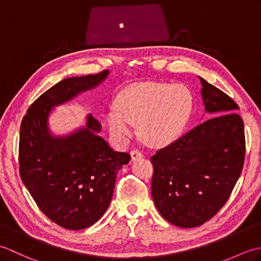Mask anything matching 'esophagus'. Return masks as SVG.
Instances as JSON below:
<instances>
[{
  "label": "esophagus",
  "mask_w": 261,
  "mask_h": 261,
  "mask_svg": "<svg viewBox=\"0 0 261 261\" xmlns=\"http://www.w3.org/2000/svg\"><path fill=\"white\" fill-rule=\"evenodd\" d=\"M142 157H143L142 152L139 151V150H137V149H136V150H132L131 151V159L134 160V162H135V160H138V159L142 158Z\"/></svg>",
  "instance_id": "obj_1"
}]
</instances>
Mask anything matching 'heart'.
Masks as SVG:
<instances>
[{
  "label": "heart",
  "instance_id": "obj_1",
  "mask_svg": "<svg viewBox=\"0 0 261 261\" xmlns=\"http://www.w3.org/2000/svg\"><path fill=\"white\" fill-rule=\"evenodd\" d=\"M191 108L192 95L184 85L141 83L120 93L107 121L111 134L120 141L129 138L130 124H134L143 141L159 146L178 136Z\"/></svg>",
  "mask_w": 261,
  "mask_h": 261
}]
</instances>
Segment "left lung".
Segmentation results:
<instances>
[{"label": "left lung", "mask_w": 261, "mask_h": 261, "mask_svg": "<svg viewBox=\"0 0 261 261\" xmlns=\"http://www.w3.org/2000/svg\"><path fill=\"white\" fill-rule=\"evenodd\" d=\"M212 118L151 157V195L159 213L180 228L202 225L222 208L240 177L245 125L237 103L199 77Z\"/></svg>", "instance_id": "8db88e82"}]
</instances>
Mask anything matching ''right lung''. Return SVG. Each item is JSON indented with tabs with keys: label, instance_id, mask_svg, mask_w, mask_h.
Instances as JSON below:
<instances>
[{
	"label": "right lung",
	"instance_id": "add662e5",
	"mask_svg": "<svg viewBox=\"0 0 261 261\" xmlns=\"http://www.w3.org/2000/svg\"><path fill=\"white\" fill-rule=\"evenodd\" d=\"M109 73L60 81L31 104L21 123V179L41 212L68 230L88 228L101 219L116 174L131 157L114 151L98 136L102 126L92 114L84 126L66 136L51 134L49 115L55 107L98 86Z\"/></svg>",
	"mask_w": 261,
	"mask_h": 261
}]
</instances>
